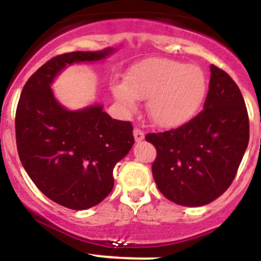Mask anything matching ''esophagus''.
I'll list each match as a JSON object with an SVG mask.
<instances>
[{
  "label": "esophagus",
  "mask_w": 261,
  "mask_h": 261,
  "mask_svg": "<svg viewBox=\"0 0 261 261\" xmlns=\"http://www.w3.org/2000/svg\"><path fill=\"white\" fill-rule=\"evenodd\" d=\"M133 135H135V140L137 142L142 141V140H144V137H145L144 130H141V129H140V128H135V129H133Z\"/></svg>",
  "instance_id": "34e87169"
}]
</instances>
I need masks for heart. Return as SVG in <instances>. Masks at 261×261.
Returning a JSON list of instances; mask_svg holds the SVG:
<instances>
[{"mask_svg":"<svg viewBox=\"0 0 261 261\" xmlns=\"http://www.w3.org/2000/svg\"><path fill=\"white\" fill-rule=\"evenodd\" d=\"M115 99L126 112L137 108L138 99L147 100V112L163 128L187 124L199 112L206 78L197 66L170 59H149L129 69L125 82L112 85Z\"/></svg>","mask_w":261,"mask_h":261,"instance_id":"heart-1","label":"heart"}]
</instances>
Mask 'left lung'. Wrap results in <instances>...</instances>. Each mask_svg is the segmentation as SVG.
I'll return each instance as SVG.
<instances>
[{"label": "left lung", "instance_id": "obj_1", "mask_svg": "<svg viewBox=\"0 0 261 261\" xmlns=\"http://www.w3.org/2000/svg\"><path fill=\"white\" fill-rule=\"evenodd\" d=\"M211 73L201 112L179 128L145 136L156 149L151 171L158 190L183 206L220 197L234 180L250 140L241 90L222 69L211 65Z\"/></svg>", "mask_w": 261, "mask_h": 261}]
</instances>
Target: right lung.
<instances>
[{
    "label": "right lung",
    "instance_id": "obj_1",
    "mask_svg": "<svg viewBox=\"0 0 261 261\" xmlns=\"http://www.w3.org/2000/svg\"><path fill=\"white\" fill-rule=\"evenodd\" d=\"M99 52L64 53L29 78L15 112L19 159L48 199L74 211L95 206L114 188V167L135 144L130 121L115 120L100 106L68 111L53 96V78L69 64L102 60Z\"/></svg>",
    "mask_w": 261,
    "mask_h": 261
}]
</instances>
